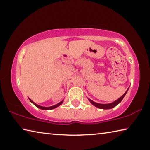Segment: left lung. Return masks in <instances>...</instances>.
Returning a JSON list of instances; mask_svg holds the SVG:
<instances>
[{
  "label": "left lung",
  "instance_id": "8db88e82",
  "mask_svg": "<svg viewBox=\"0 0 150 150\" xmlns=\"http://www.w3.org/2000/svg\"><path fill=\"white\" fill-rule=\"evenodd\" d=\"M128 90H127L126 92L124 93V95L121 96V97L119 98L118 100H116L115 101V102L110 103V104H99V103H96L93 102V101L91 100V99H89V100H90V102L91 103V104H92L93 105L95 106L96 107L99 108H101V109H110V108H114V107H115V106H116V105H117L118 104H119V103L121 102L123 98L124 97V96L126 95V94L127 93V91H128Z\"/></svg>",
  "mask_w": 150,
  "mask_h": 150
}]
</instances>
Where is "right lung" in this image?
Here are the masks:
<instances>
[{"label":"right lung","mask_w":150,"mask_h":150,"mask_svg":"<svg viewBox=\"0 0 150 150\" xmlns=\"http://www.w3.org/2000/svg\"><path fill=\"white\" fill-rule=\"evenodd\" d=\"M29 100H30V102L34 104V105L35 106H37L38 108H40V109H42V110H52V109H54V108H56V107H57V106H59V105H62V104L63 103V100H62V102H60L59 103H58V104H57V105H54V106H50V107H44V106H40V105H38L37 104H35V103L33 102V101H32L31 99H30V98H29Z\"/></svg>","instance_id":"obj_1"}]
</instances>
